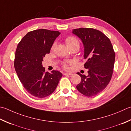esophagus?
<instances>
[{
    "label": "esophagus",
    "instance_id": "esophagus-1",
    "mask_svg": "<svg viewBox=\"0 0 131 131\" xmlns=\"http://www.w3.org/2000/svg\"><path fill=\"white\" fill-rule=\"evenodd\" d=\"M64 75H72L73 74L71 73H65L63 74Z\"/></svg>",
    "mask_w": 131,
    "mask_h": 131
}]
</instances>
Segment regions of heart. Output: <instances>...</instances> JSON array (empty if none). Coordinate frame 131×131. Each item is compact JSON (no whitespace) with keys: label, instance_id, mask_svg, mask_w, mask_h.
<instances>
[{"label":"heart","instance_id":"b5f03b06","mask_svg":"<svg viewBox=\"0 0 131 131\" xmlns=\"http://www.w3.org/2000/svg\"><path fill=\"white\" fill-rule=\"evenodd\" d=\"M65 43L69 48L72 47H77L79 49V46H80V43H79V42L77 40V38L73 36H70L66 38L65 39ZM54 45L55 43H53L52 47V49H53ZM63 67L65 69H68V66L66 63H63Z\"/></svg>","mask_w":131,"mask_h":131}]
</instances>
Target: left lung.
Listing matches in <instances>:
<instances>
[{
  "label": "left lung",
  "mask_w": 131,
  "mask_h": 131,
  "mask_svg": "<svg viewBox=\"0 0 131 131\" xmlns=\"http://www.w3.org/2000/svg\"><path fill=\"white\" fill-rule=\"evenodd\" d=\"M73 33L83 43L84 58L87 60L84 67L89 69L88 75L77 73L81 82L76 88L84 95L95 96L106 88L111 79L115 60L113 47L104 33L93 28L74 29Z\"/></svg>",
  "instance_id": "1"
}]
</instances>
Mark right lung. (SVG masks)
<instances>
[{
	"label": "right lung",
	"instance_id": "obj_1",
	"mask_svg": "<svg viewBox=\"0 0 131 131\" xmlns=\"http://www.w3.org/2000/svg\"><path fill=\"white\" fill-rule=\"evenodd\" d=\"M60 32L39 29L29 32L18 43L14 67L19 80L32 95L42 98L52 94L62 74L53 70L45 72L43 58L50 53L53 42Z\"/></svg>",
	"mask_w": 131,
	"mask_h": 131
}]
</instances>
